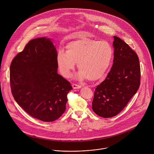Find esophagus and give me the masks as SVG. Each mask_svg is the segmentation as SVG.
Wrapping results in <instances>:
<instances>
[{"label": "esophagus", "instance_id": "obj_1", "mask_svg": "<svg viewBox=\"0 0 154 154\" xmlns=\"http://www.w3.org/2000/svg\"><path fill=\"white\" fill-rule=\"evenodd\" d=\"M72 87L74 89H78V88H80L82 87V86L80 85H77L76 84H72Z\"/></svg>", "mask_w": 154, "mask_h": 154}]
</instances>
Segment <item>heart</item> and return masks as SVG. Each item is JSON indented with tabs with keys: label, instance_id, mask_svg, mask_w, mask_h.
I'll return each mask as SVG.
<instances>
[{
	"label": "heart",
	"instance_id": "1",
	"mask_svg": "<svg viewBox=\"0 0 154 154\" xmlns=\"http://www.w3.org/2000/svg\"><path fill=\"white\" fill-rule=\"evenodd\" d=\"M66 48V51L60 49L57 55L58 69L66 78L71 76L77 63L79 79L97 81L104 75L113 57V50L109 42L89 38L71 41Z\"/></svg>",
	"mask_w": 154,
	"mask_h": 154
}]
</instances>
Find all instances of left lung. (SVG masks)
<instances>
[{"instance_id":"left-lung-1","label":"left lung","mask_w":154,"mask_h":154,"mask_svg":"<svg viewBox=\"0 0 154 154\" xmlns=\"http://www.w3.org/2000/svg\"><path fill=\"white\" fill-rule=\"evenodd\" d=\"M113 64L106 79L95 89L92 109L98 116L112 118L125 107L139 87L140 69L135 52L113 36Z\"/></svg>"}]
</instances>
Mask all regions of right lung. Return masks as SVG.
<instances>
[{"label":"right lung","instance_id":"right-lung-1","mask_svg":"<svg viewBox=\"0 0 154 154\" xmlns=\"http://www.w3.org/2000/svg\"><path fill=\"white\" fill-rule=\"evenodd\" d=\"M57 52L50 38L30 41L10 66L12 95L26 112L44 122H53L65 112L72 88L58 74Z\"/></svg>","mask_w":154,"mask_h":154}]
</instances>
